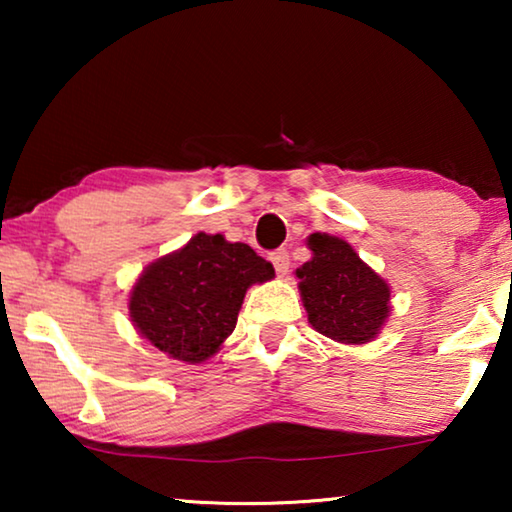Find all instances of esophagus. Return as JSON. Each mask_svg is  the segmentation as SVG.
<instances>
[{
    "mask_svg": "<svg viewBox=\"0 0 512 512\" xmlns=\"http://www.w3.org/2000/svg\"><path fill=\"white\" fill-rule=\"evenodd\" d=\"M270 261H272V265H275V270H277L279 277H284L286 272H289V268H291V258H289V251H286V249L272 251Z\"/></svg>",
    "mask_w": 512,
    "mask_h": 512,
    "instance_id": "esophagus-1",
    "label": "esophagus"
}]
</instances>
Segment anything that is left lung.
I'll return each instance as SVG.
<instances>
[{
    "label": "left lung",
    "mask_w": 512,
    "mask_h": 512,
    "mask_svg": "<svg viewBox=\"0 0 512 512\" xmlns=\"http://www.w3.org/2000/svg\"><path fill=\"white\" fill-rule=\"evenodd\" d=\"M307 247L312 258L296 275L312 328L345 345L373 340L389 317V284L340 237L312 233Z\"/></svg>",
    "instance_id": "8db88e82"
}]
</instances>
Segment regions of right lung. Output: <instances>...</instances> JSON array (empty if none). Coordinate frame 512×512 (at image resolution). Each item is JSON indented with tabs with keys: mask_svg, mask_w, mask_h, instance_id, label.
I'll use <instances>...</instances> for the list:
<instances>
[{
	"mask_svg": "<svg viewBox=\"0 0 512 512\" xmlns=\"http://www.w3.org/2000/svg\"><path fill=\"white\" fill-rule=\"evenodd\" d=\"M272 277V263L249 244L198 233L142 272L130 291V319L170 359L202 363L233 333L249 286Z\"/></svg>",
	"mask_w": 512,
	"mask_h": 512,
	"instance_id": "right-lung-1",
	"label": "right lung"
}]
</instances>
